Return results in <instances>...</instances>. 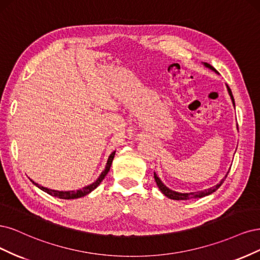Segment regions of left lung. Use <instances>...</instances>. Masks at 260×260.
I'll return each instance as SVG.
<instances>
[{"instance_id": "obj_1", "label": "left lung", "mask_w": 260, "mask_h": 260, "mask_svg": "<svg viewBox=\"0 0 260 260\" xmlns=\"http://www.w3.org/2000/svg\"><path fill=\"white\" fill-rule=\"evenodd\" d=\"M203 64L206 67V68H208V69H211V70H213L214 72H216V73H218L217 72V70L214 68V67H212L211 64L209 63H207V62H203ZM227 86V89H228V93H229V95H230V98H231V100H232V104H233V106H234V98H233V95H232V91H231V89H230V87L228 86V85H225ZM229 174V171H228V173L225 174V176L224 177L217 183V185H215L214 187H211V188H208V189H205V190H203V191H197V192H189V193H180V192H177V191H174V190H172V189H170V188H167L164 183L162 182V180L157 177V175L154 173V179H155V182H156V185H157V187H158V189L161 190V192L165 196V197H167V198H170V199H172V200H190V199H199V198H203V197H206V196H209V194H212L213 192H215L217 189H218L221 185H222V182L224 181V179L227 178V175Z\"/></svg>"}]
</instances>
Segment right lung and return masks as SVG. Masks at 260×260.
I'll return each mask as SVG.
<instances>
[{
    "label": "right lung",
    "mask_w": 260,
    "mask_h": 260,
    "mask_svg": "<svg viewBox=\"0 0 260 260\" xmlns=\"http://www.w3.org/2000/svg\"><path fill=\"white\" fill-rule=\"evenodd\" d=\"M115 155V151H113L110 155H109L108 157V161H107V164H106V167L105 170L102 172V174L99 175V177L93 182L90 183V185L88 186H85L83 187L82 189H79L77 191H58V190H53V189H48V188H45L43 186L39 185V183L35 182L32 179H30L33 185H36L38 188H40L41 190H43L44 192H46V193H48L49 196H53V197H56V198H59V199H63V200H71V199H79V198H82V197H85L86 194L90 193L91 191L95 190L99 185L100 182L103 181V179L106 177V175L108 174V172L110 171V167H111V164H112V161H113V157Z\"/></svg>",
    "instance_id": "right-lung-1"
}]
</instances>
